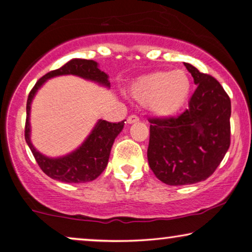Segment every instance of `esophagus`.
Here are the masks:
<instances>
[{
  "mask_svg": "<svg viewBox=\"0 0 252 252\" xmlns=\"http://www.w3.org/2000/svg\"><path fill=\"white\" fill-rule=\"evenodd\" d=\"M136 122H139V117H137L136 115H130L128 118H127V123L128 124H133Z\"/></svg>",
  "mask_w": 252,
  "mask_h": 252,
  "instance_id": "34e87169",
  "label": "esophagus"
}]
</instances>
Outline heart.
I'll use <instances>...</instances> for the list:
<instances>
[{
	"mask_svg": "<svg viewBox=\"0 0 252 252\" xmlns=\"http://www.w3.org/2000/svg\"><path fill=\"white\" fill-rule=\"evenodd\" d=\"M191 87V79L184 70L158 71L134 82L130 96L139 104L148 105L154 115L170 117L186 104Z\"/></svg>",
	"mask_w": 252,
	"mask_h": 252,
	"instance_id": "obj_1",
	"label": "heart"
}]
</instances>
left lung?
Instances as JSON below:
<instances>
[{"instance_id":"8db88e82","label":"left lung","mask_w":252,"mask_h":252,"mask_svg":"<svg viewBox=\"0 0 252 252\" xmlns=\"http://www.w3.org/2000/svg\"><path fill=\"white\" fill-rule=\"evenodd\" d=\"M197 88L177 117L150 118L148 161L170 186L191 185L213 174L230 146V98L211 75L185 63Z\"/></svg>"}]
</instances>
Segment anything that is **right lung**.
Wrapping results in <instances>:
<instances>
[{
  "mask_svg": "<svg viewBox=\"0 0 252 252\" xmlns=\"http://www.w3.org/2000/svg\"><path fill=\"white\" fill-rule=\"evenodd\" d=\"M73 74L81 77L87 80L97 82L99 85L110 87L109 77L105 72L101 71L97 63L92 60H79L74 58L67 62L63 66L57 70L50 71L49 73L40 78L35 86L30 92L26 104V124H25V140L32 151L36 163L39 164L41 170L48 177L55 180L66 182V184H81L95 180L99 174L104 171L108 165L110 151L112 144L118 134L124 128V122L109 123L106 120H98L92 133L85 140V142L74 150L73 153L66 156L58 158H49L40 154L33 147L30 139V111L31 103L37 89L46 82L48 79L58 77V75Z\"/></svg>",
  "mask_w": 252,
  "mask_h": 252,
  "instance_id": "right-lung-1",
  "label": "right lung"
}]
</instances>
